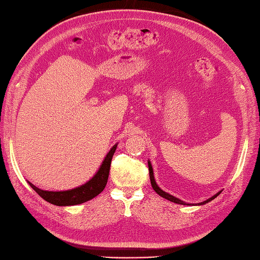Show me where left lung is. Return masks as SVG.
Returning <instances> with one entry per match:
<instances>
[{"mask_svg":"<svg viewBox=\"0 0 260 260\" xmlns=\"http://www.w3.org/2000/svg\"><path fill=\"white\" fill-rule=\"evenodd\" d=\"M148 170H149V178H151V184H152V187H153V189L155 190V192L160 195V197H162V198H165V199H167V200H169V201H171V202H175V203H178V204H184L185 206V202L184 201H181V200H179V199H177V198H175V197H172V195H170V194H168V193H166V192H163V190L158 187V186L156 185V183H155V179H154V175H153V168H152V166H151V162H148ZM220 194V192L219 193H217L216 195H213L212 198H210V199H208L207 201H204V202H202V203H200V204H206V203H208V202H210V201H212L213 199L215 198H217L218 195Z\"/></svg>","mask_w":260,"mask_h":260,"instance_id":"1","label":"left lung"}]
</instances>
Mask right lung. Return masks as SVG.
Segmentation results:
<instances>
[{
  "instance_id": "obj_1",
  "label": "right lung",
  "mask_w": 260,
  "mask_h": 260,
  "mask_svg": "<svg viewBox=\"0 0 260 260\" xmlns=\"http://www.w3.org/2000/svg\"><path fill=\"white\" fill-rule=\"evenodd\" d=\"M117 145H114L111 151L105 157L103 165L100 166V169L97 174L94 175L92 179H90L88 183L80 186L71 190H63V192H49V190L40 189L29 183L30 187L38 193L41 198L44 199L49 203H52L54 206H75V204H81L83 202L89 201V200L97 197L104 190L105 186L107 184L109 169H111V162L114 153L116 151Z\"/></svg>"
}]
</instances>
